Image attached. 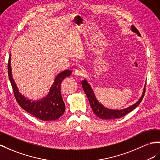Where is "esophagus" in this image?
I'll use <instances>...</instances> for the list:
<instances>
[{
    "instance_id": "34e87169",
    "label": "esophagus",
    "mask_w": 160,
    "mask_h": 160,
    "mask_svg": "<svg viewBox=\"0 0 160 160\" xmlns=\"http://www.w3.org/2000/svg\"><path fill=\"white\" fill-rule=\"evenodd\" d=\"M84 71L82 70V69H76V70L74 71V72H73V74H74L76 76L78 77V76H82L84 75Z\"/></svg>"
}]
</instances>
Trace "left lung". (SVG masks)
Segmentation results:
<instances>
[{
	"label": "left lung",
	"mask_w": 160,
	"mask_h": 160,
	"mask_svg": "<svg viewBox=\"0 0 160 160\" xmlns=\"http://www.w3.org/2000/svg\"><path fill=\"white\" fill-rule=\"evenodd\" d=\"M131 28H132V30L133 32H136L138 36H141L138 30L134 26H132ZM81 82H82V86L84 91L87 96L90 105H91V107L94 113H95V115L97 116L99 118H101V119H103V120L117 119V118H120L123 116H124L127 113L132 112L133 109H134L139 104L141 103V102L142 100L143 97H144V95H145V89H144V92H143L142 95L141 96V99L133 105L130 106V107L126 108L124 109L112 110V109L105 108L101 103H99V102H98V101L95 98V95H94L92 89L91 88V86L88 84L87 81L84 80L82 81Z\"/></svg>",
	"instance_id": "8db88e82"
}]
</instances>
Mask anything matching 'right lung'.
Listing matches in <instances>:
<instances>
[{"mask_svg":"<svg viewBox=\"0 0 160 160\" xmlns=\"http://www.w3.org/2000/svg\"><path fill=\"white\" fill-rule=\"evenodd\" d=\"M10 59L11 55L8 62V76L13 88L15 98L20 107L41 120L52 121L59 118L65 109V105L61 93V84L65 78L71 75L72 71L65 70L59 73L55 78L54 83L51 87L47 97L34 102L26 99V97L19 93L12 77Z\"/></svg>","mask_w":160,"mask_h":160,"instance_id":"1","label":"right lung"}]
</instances>
